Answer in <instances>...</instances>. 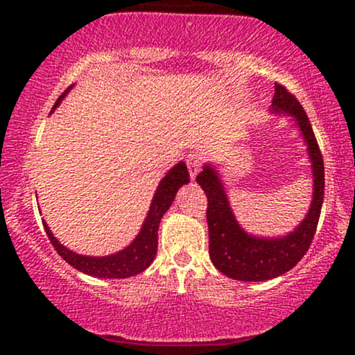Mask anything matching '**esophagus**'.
I'll return each instance as SVG.
<instances>
[{
  "label": "esophagus",
  "instance_id": "34e87169",
  "mask_svg": "<svg viewBox=\"0 0 355 355\" xmlns=\"http://www.w3.org/2000/svg\"><path fill=\"white\" fill-rule=\"evenodd\" d=\"M187 166H189L190 178H191V180H195V177H197V173L200 172V166H202L200 157H198L197 153H189V155H187Z\"/></svg>",
  "mask_w": 355,
  "mask_h": 355
}]
</instances>
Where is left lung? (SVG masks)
Masks as SVG:
<instances>
[{
	"label": "left lung",
	"mask_w": 355,
	"mask_h": 355,
	"mask_svg": "<svg viewBox=\"0 0 355 355\" xmlns=\"http://www.w3.org/2000/svg\"><path fill=\"white\" fill-rule=\"evenodd\" d=\"M272 112L294 116L307 145L313 175L312 203L300 225L284 237H255L239 225L230 202L223 189L222 178L211 165H203L197 175V183L209 198L207 223H209V254L217 270L242 282H262L285 274L297 266L311 247L322 202H324V160L311 121L299 100L282 85L275 83Z\"/></svg>",
	"instance_id": "1"
}]
</instances>
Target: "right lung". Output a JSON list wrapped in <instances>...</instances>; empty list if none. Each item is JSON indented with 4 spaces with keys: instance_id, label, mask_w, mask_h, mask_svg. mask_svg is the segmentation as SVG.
<instances>
[{
    "instance_id": "right-lung-1",
    "label": "right lung",
    "mask_w": 355,
    "mask_h": 355,
    "mask_svg": "<svg viewBox=\"0 0 355 355\" xmlns=\"http://www.w3.org/2000/svg\"><path fill=\"white\" fill-rule=\"evenodd\" d=\"M70 88L56 100L53 110L58 107L61 100H63L64 96H67V93L70 92ZM189 182L190 173L189 170H187L185 162H180V164L175 165L173 168H170L168 173L162 178L160 185L157 187L152 205H150L148 214H146V218L144 225H141L140 234L137 235V239L133 240L128 247L116 252V254L107 257H89L75 254V252L68 250L67 247L61 245L58 240L53 237L50 227L46 225L44 220L43 227L44 230H46L48 239H50L55 250L58 252L73 268H76V270L92 277H98V279H126V277H133L140 274V272H144L145 268H148L150 263L153 262L158 247V225H160V220L165 215V211L170 209V205L173 203L178 189Z\"/></svg>"
}]
</instances>
